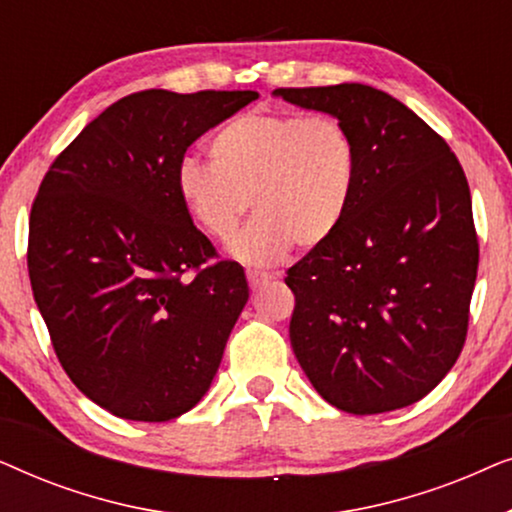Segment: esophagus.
Segmentation results:
<instances>
[{"instance_id":"34e87169","label":"esophagus","mask_w":512,"mask_h":512,"mask_svg":"<svg viewBox=\"0 0 512 512\" xmlns=\"http://www.w3.org/2000/svg\"><path fill=\"white\" fill-rule=\"evenodd\" d=\"M247 279H249L251 289L256 291L270 282V275H265V272H256V270H247Z\"/></svg>"}]
</instances>
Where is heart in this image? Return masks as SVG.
<instances>
[{
	"mask_svg": "<svg viewBox=\"0 0 512 512\" xmlns=\"http://www.w3.org/2000/svg\"><path fill=\"white\" fill-rule=\"evenodd\" d=\"M207 153L212 165L179 167V200L223 244L254 207V221L233 247L249 265H275L293 244L319 247L352 205L359 156L352 132L335 116L249 111L223 125Z\"/></svg>",
	"mask_w": 512,
	"mask_h": 512,
	"instance_id": "obj_1",
	"label": "heart"
}]
</instances>
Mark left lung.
<instances>
[{
    "instance_id": "1",
    "label": "left lung",
    "mask_w": 512,
    "mask_h": 512,
    "mask_svg": "<svg viewBox=\"0 0 512 512\" xmlns=\"http://www.w3.org/2000/svg\"><path fill=\"white\" fill-rule=\"evenodd\" d=\"M275 95L345 123L359 156L340 228L286 270L293 354L338 410L417 403L450 373L468 333L480 249L464 167L436 130L377 88Z\"/></svg>"
}]
</instances>
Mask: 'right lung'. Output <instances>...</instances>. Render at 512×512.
<instances>
[{
    "mask_svg": "<svg viewBox=\"0 0 512 512\" xmlns=\"http://www.w3.org/2000/svg\"><path fill=\"white\" fill-rule=\"evenodd\" d=\"M254 90H142L90 121L53 160L30 214L27 270L53 349L111 415L170 422L219 370L249 286L179 200L200 135Z\"/></svg>",
    "mask_w": 512,
    "mask_h": 512,
    "instance_id": "obj_1",
    "label": "right lung"
}]
</instances>
